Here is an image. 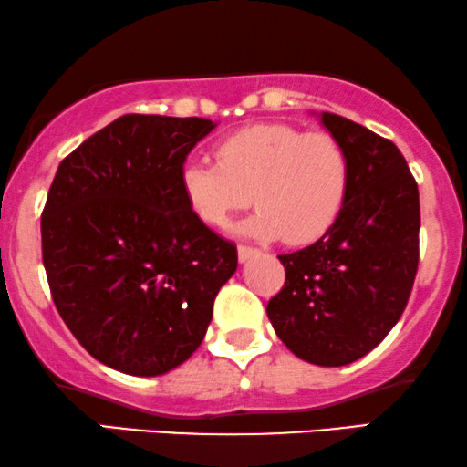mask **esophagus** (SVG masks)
I'll return each mask as SVG.
<instances>
[{
	"label": "esophagus",
	"mask_w": 467,
	"mask_h": 467,
	"mask_svg": "<svg viewBox=\"0 0 467 467\" xmlns=\"http://www.w3.org/2000/svg\"><path fill=\"white\" fill-rule=\"evenodd\" d=\"M237 254H239V261L245 263V261H250L254 254H258V250H256V247H252V245H239Z\"/></svg>",
	"instance_id": "obj_1"
}]
</instances>
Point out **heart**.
I'll use <instances>...</instances> for the list:
<instances>
[{
    "label": "heart",
    "instance_id": "1",
    "mask_svg": "<svg viewBox=\"0 0 467 467\" xmlns=\"http://www.w3.org/2000/svg\"><path fill=\"white\" fill-rule=\"evenodd\" d=\"M215 159H192L181 170L182 193L209 226H228L254 198L258 211L239 233L310 245L332 230L349 198V155L329 133L247 127L223 138Z\"/></svg>",
    "mask_w": 467,
    "mask_h": 467
}]
</instances>
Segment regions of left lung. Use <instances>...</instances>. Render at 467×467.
I'll return each mask as SVG.
<instances>
[{"label": "left lung", "instance_id": "1", "mask_svg": "<svg viewBox=\"0 0 467 467\" xmlns=\"http://www.w3.org/2000/svg\"><path fill=\"white\" fill-rule=\"evenodd\" d=\"M321 122L349 155V198L326 237L277 256L286 280L267 317L297 358L345 366L373 351L403 315L418 271L420 198L390 140L329 111Z\"/></svg>", "mask_w": 467, "mask_h": 467}]
</instances>
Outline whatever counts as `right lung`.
I'll return each mask as SVG.
<instances>
[{"mask_svg":"<svg viewBox=\"0 0 467 467\" xmlns=\"http://www.w3.org/2000/svg\"><path fill=\"white\" fill-rule=\"evenodd\" d=\"M206 118L127 114L62 159L40 220L53 304L109 368L155 377L202 342L237 245L193 213L181 170Z\"/></svg>","mask_w":467,"mask_h":467,"instance_id":"add662e5","label":"right lung"}]
</instances>
